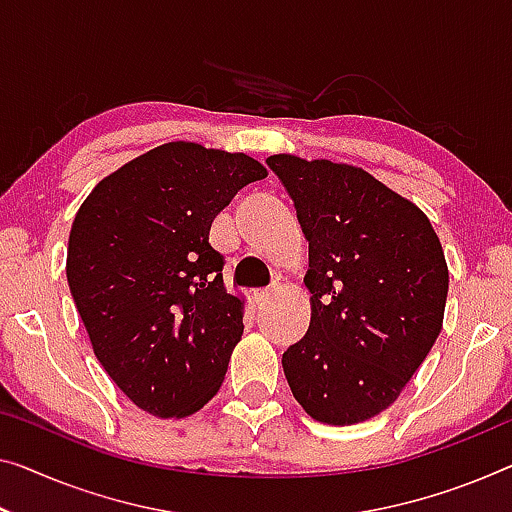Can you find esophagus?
<instances>
[{
	"mask_svg": "<svg viewBox=\"0 0 512 512\" xmlns=\"http://www.w3.org/2000/svg\"><path fill=\"white\" fill-rule=\"evenodd\" d=\"M271 296H273V292H271V289H257V292H255V303H259V305H262V303H266V301H269V299H271Z\"/></svg>",
	"mask_w": 512,
	"mask_h": 512,
	"instance_id": "1",
	"label": "esophagus"
}]
</instances>
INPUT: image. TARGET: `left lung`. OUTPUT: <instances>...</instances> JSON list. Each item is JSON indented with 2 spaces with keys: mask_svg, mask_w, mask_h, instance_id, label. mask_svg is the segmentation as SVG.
I'll use <instances>...</instances> for the list:
<instances>
[{
  "mask_svg": "<svg viewBox=\"0 0 512 512\" xmlns=\"http://www.w3.org/2000/svg\"><path fill=\"white\" fill-rule=\"evenodd\" d=\"M308 241L310 326L282 354L305 414L356 425L381 414L444 326L448 264L430 218L363 167L276 154Z\"/></svg>",
  "mask_w": 512,
  "mask_h": 512,
  "instance_id": "1",
  "label": "left lung"
}]
</instances>
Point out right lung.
I'll return each mask as SVG.
<instances>
[{"instance_id":"obj_1","label":"right lung","mask_w":512,"mask_h":512,"mask_svg":"<svg viewBox=\"0 0 512 512\" xmlns=\"http://www.w3.org/2000/svg\"><path fill=\"white\" fill-rule=\"evenodd\" d=\"M266 167L241 151L165 142L101 179L75 213L66 278L91 349L135 407L186 418L220 391L243 335L213 218Z\"/></svg>"}]
</instances>
